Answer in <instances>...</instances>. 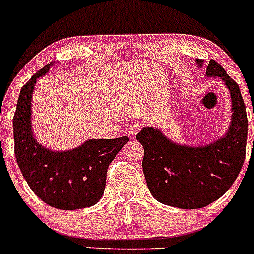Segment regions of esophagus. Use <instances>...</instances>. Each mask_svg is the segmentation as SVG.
Segmentation results:
<instances>
[{
  "label": "esophagus",
  "instance_id": "esophagus-1",
  "mask_svg": "<svg viewBox=\"0 0 254 254\" xmlns=\"http://www.w3.org/2000/svg\"><path fill=\"white\" fill-rule=\"evenodd\" d=\"M141 127H142L141 124H132L131 127H129V135H130V136H131V137L136 136V134L140 131V130H141Z\"/></svg>",
  "mask_w": 254,
  "mask_h": 254
}]
</instances>
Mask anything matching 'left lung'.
<instances>
[{
  "label": "left lung",
  "instance_id": "obj_1",
  "mask_svg": "<svg viewBox=\"0 0 254 254\" xmlns=\"http://www.w3.org/2000/svg\"><path fill=\"white\" fill-rule=\"evenodd\" d=\"M202 68L203 59L196 61ZM206 77L220 79L231 97L230 127L206 145H187L169 139L159 127H145L136 135L144 147L142 171L150 193L164 205L195 210L215 202L232 186L246 157L248 122L237 83L211 59Z\"/></svg>",
  "mask_w": 254,
  "mask_h": 254
}]
</instances>
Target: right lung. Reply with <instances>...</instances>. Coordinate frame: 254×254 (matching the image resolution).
<instances>
[{"instance_id":"right-lung-1","label":"right lung","mask_w":254,"mask_h":254,"mask_svg":"<svg viewBox=\"0 0 254 254\" xmlns=\"http://www.w3.org/2000/svg\"><path fill=\"white\" fill-rule=\"evenodd\" d=\"M53 65L52 62L42 68L19 92L13 117L14 154L27 184L43 202L58 210H79L99 202L108 166L129 137L88 139L69 150L42 145L32 127V98L37 79Z\"/></svg>"}]
</instances>
